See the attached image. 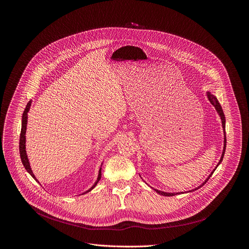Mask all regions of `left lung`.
Here are the masks:
<instances>
[{
    "mask_svg": "<svg viewBox=\"0 0 249 249\" xmlns=\"http://www.w3.org/2000/svg\"><path fill=\"white\" fill-rule=\"evenodd\" d=\"M207 97H208V99H209V101H210V103L213 105V106L215 107V109H216V111H217V113H218V115L220 116V119H221V122H222V128H223V132H224V146H223V151H222V155H221V158H220V160H219V162H218V164H217V166L222 162V160H223V158H224V154H225V149H226V134H225V115H224V113H223V110H222V107H221V105H220V103L218 102V100H217V98L213 95V94H211L210 91H207ZM217 166L213 169V172L210 174V176H209L206 179H205V181L203 182V184L201 185V186H199L198 188H196V189H194V190H191V191H188V192H180V193H167V192H162V191H160V190H156V189H154V188H151L154 192H156L158 194H160V195H162V196H165V197H169V196H176V195H178V194H185V193H189V192H193V191H196V190H198V189H200L201 187H203L206 182H207V180L211 178V176L213 175V173L215 172V169L217 168Z\"/></svg>",
    "mask_w": 249,
    "mask_h": 249,
    "instance_id": "left-lung-1",
    "label": "left lung"
}]
</instances>
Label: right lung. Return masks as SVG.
Segmentation results:
<instances>
[{"instance_id":"right-lung-1","label":"right lung","mask_w":249,"mask_h":249,"mask_svg":"<svg viewBox=\"0 0 249 249\" xmlns=\"http://www.w3.org/2000/svg\"><path fill=\"white\" fill-rule=\"evenodd\" d=\"M31 104H32V101H29L27 106H26L24 112H23V116H22V128H21V134H20V143H19V150H20V156H21V160H22V163L25 167L26 171H27L31 177L36 180L38 181V179L35 178L32 169H31V166H30V162H29V160H28V156H27V153H26V128H27V119H28V112L30 110V107H31ZM103 164V163H102ZM101 164V166H102ZM102 167H100V171H99V175H98V178H97V180L95 181V184L91 186L88 191H86L85 193H83L82 195H85L89 192H90L91 190H93L97 184L99 182V180L101 179V176H102ZM39 182V181H38Z\"/></svg>"}]
</instances>
